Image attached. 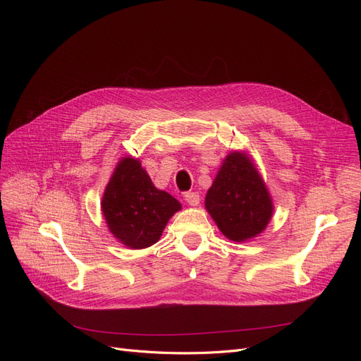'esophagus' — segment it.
<instances>
[{
    "label": "esophagus",
    "mask_w": 361,
    "mask_h": 361,
    "mask_svg": "<svg viewBox=\"0 0 361 361\" xmlns=\"http://www.w3.org/2000/svg\"><path fill=\"white\" fill-rule=\"evenodd\" d=\"M183 197H185V200L188 202V204H191V206H197L200 203V194L199 192L188 191V192H185Z\"/></svg>",
    "instance_id": "34e87169"
}]
</instances>
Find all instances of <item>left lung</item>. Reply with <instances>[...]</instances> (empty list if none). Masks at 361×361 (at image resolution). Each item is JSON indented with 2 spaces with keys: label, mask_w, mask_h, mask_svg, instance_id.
I'll return each mask as SVG.
<instances>
[{
  "label": "left lung",
  "mask_w": 361,
  "mask_h": 361,
  "mask_svg": "<svg viewBox=\"0 0 361 361\" xmlns=\"http://www.w3.org/2000/svg\"><path fill=\"white\" fill-rule=\"evenodd\" d=\"M204 204L223 235L236 243L259 235L272 214L264 180L253 162L239 152L224 159Z\"/></svg>",
  "instance_id": "1"
}]
</instances>
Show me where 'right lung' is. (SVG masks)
<instances>
[{"mask_svg":"<svg viewBox=\"0 0 361 361\" xmlns=\"http://www.w3.org/2000/svg\"><path fill=\"white\" fill-rule=\"evenodd\" d=\"M102 212L108 228L130 248H146L162 235L180 203L154 187L149 174L134 158H123L106 185Z\"/></svg>","mask_w":361,"mask_h":361,"instance_id":"add662e5","label":"right lung"}]
</instances>
